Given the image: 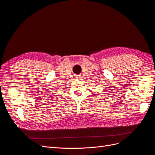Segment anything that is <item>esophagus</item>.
Wrapping results in <instances>:
<instances>
[{"label": "esophagus", "mask_w": 155, "mask_h": 155, "mask_svg": "<svg viewBox=\"0 0 155 155\" xmlns=\"http://www.w3.org/2000/svg\"><path fill=\"white\" fill-rule=\"evenodd\" d=\"M76 79H79L80 78H81V76H78L76 77Z\"/></svg>", "instance_id": "1"}]
</instances>
